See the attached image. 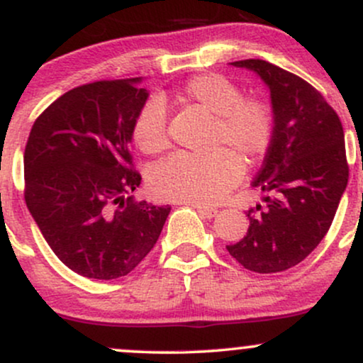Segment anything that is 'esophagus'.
<instances>
[{
  "label": "esophagus",
  "mask_w": 363,
  "mask_h": 363,
  "mask_svg": "<svg viewBox=\"0 0 363 363\" xmlns=\"http://www.w3.org/2000/svg\"><path fill=\"white\" fill-rule=\"evenodd\" d=\"M196 210H198V213L203 216V218H213V216L218 213V210L216 208H210V206H199V205H194Z\"/></svg>",
  "instance_id": "34e87169"
}]
</instances>
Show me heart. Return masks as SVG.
I'll return each mask as SVG.
<instances>
[{"mask_svg":"<svg viewBox=\"0 0 363 363\" xmlns=\"http://www.w3.org/2000/svg\"><path fill=\"white\" fill-rule=\"evenodd\" d=\"M176 101L213 114L210 147L215 150L206 155L169 157L150 170L148 187L164 201L211 205L242 177V160L252 165L269 152L277 133L274 106L261 94L242 95L235 82L218 73L191 77L179 86ZM131 138L147 155H158L169 148L167 111L158 99L136 112Z\"/></svg>","mask_w":363,"mask_h":363,"instance_id":"b5f03b06","label":"heart"}]
</instances>
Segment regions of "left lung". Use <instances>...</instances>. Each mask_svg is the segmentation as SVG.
<instances>
[{
	"label": "left lung",
	"instance_id": "1",
	"mask_svg": "<svg viewBox=\"0 0 363 363\" xmlns=\"http://www.w3.org/2000/svg\"><path fill=\"white\" fill-rule=\"evenodd\" d=\"M232 65L269 86L277 133L252 182L266 205L245 211L247 234L227 251L249 272L280 273L306 259L331 227L348 184L343 126L320 91L297 74L262 60Z\"/></svg>",
	"mask_w": 363,
	"mask_h": 363
}]
</instances>
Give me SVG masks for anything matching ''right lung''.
<instances>
[{
  "mask_svg": "<svg viewBox=\"0 0 363 363\" xmlns=\"http://www.w3.org/2000/svg\"><path fill=\"white\" fill-rule=\"evenodd\" d=\"M140 80L66 91L35 119L25 147L28 211L54 254L94 280L131 273L170 213L129 196L141 182L129 152L133 119L148 97Z\"/></svg>",
  "mask_w": 363,
  "mask_h": 363,
  "instance_id": "1",
  "label": "right lung"
}]
</instances>
